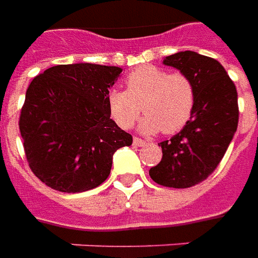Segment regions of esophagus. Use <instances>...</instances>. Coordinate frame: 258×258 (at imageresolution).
Returning a JSON list of instances; mask_svg holds the SVG:
<instances>
[{"label":"esophagus","instance_id":"esophagus-1","mask_svg":"<svg viewBox=\"0 0 258 258\" xmlns=\"http://www.w3.org/2000/svg\"><path fill=\"white\" fill-rule=\"evenodd\" d=\"M133 144H134L135 146H142V145H145L146 141H144L142 138H138V137H134V140H133Z\"/></svg>","mask_w":258,"mask_h":258}]
</instances>
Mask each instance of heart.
<instances>
[{"instance_id":"b5f03b06","label":"heart","mask_w":258,"mask_h":258,"mask_svg":"<svg viewBox=\"0 0 258 258\" xmlns=\"http://www.w3.org/2000/svg\"><path fill=\"white\" fill-rule=\"evenodd\" d=\"M194 81L182 72L168 73L156 66H141L125 77V91L107 94L110 116L118 127L131 128L142 113L141 131L152 134L178 133L189 121L194 112Z\"/></svg>"}]
</instances>
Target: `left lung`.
<instances>
[{"instance_id":"8db88e82","label":"left lung","mask_w":258,"mask_h":258,"mask_svg":"<svg viewBox=\"0 0 258 258\" xmlns=\"http://www.w3.org/2000/svg\"><path fill=\"white\" fill-rule=\"evenodd\" d=\"M163 63L189 76L196 99L184 128L171 140L160 142L163 157L149 170V175L163 186L190 188L216 170L236 133L238 92L216 59L184 51L166 56Z\"/></svg>"}]
</instances>
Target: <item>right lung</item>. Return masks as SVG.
Listing matches in <instances>:
<instances>
[{"label":"right lung","instance_id":"obj_1","mask_svg":"<svg viewBox=\"0 0 258 258\" xmlns=\"http://www.w3.org/2000/svg\"><path fill=\"white\" fill-rule=\"evenodd\" d=\"M123 69L58 64L26 91L19 128L29 167L59 192L94 189L110 174L113 153L133 137L110 118L107 94Z\"/></svg>","mask_w":258,"mask_h":258}]
</instances>
